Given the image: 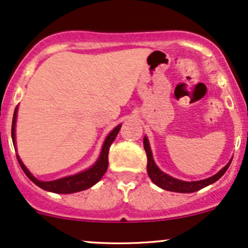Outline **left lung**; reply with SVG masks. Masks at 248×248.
I'll return each mask as SVG.
<instances>
[{
	"instance_id": "left-lung-1",
	"label": "left lung",
	"mask_w": 248,
	"mask_h": 248,
	"mask_svg": "<svg viewBox=\"0 0 248 248\" xmlns=\"http://www.w3.org/2000/svg\"><path fill=\"white\" fill-rule=\"evenodd\" d=\"M143 147L144 150L147 153V171L148 176H149L150 179L153 181V183H155L156 186H160L161 189L167 190V191H172V192H181V193H190L198 191V190L203 189L210 184L217 182L221 176L226 172V170L229 169L230 164H231L232 160L229 162V163L225 166L223 169H220L219 171L216 173V175L211 176V177L201 179V181H192V182H186V181H181V179L173 178L172 176H169L168 173L163 172L162 170L156 166L155 161L153 158V153L152 149H150L149 140H148L147 136L143 138Z\"/></svg>"
}]
</instances>
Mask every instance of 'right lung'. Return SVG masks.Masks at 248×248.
Returning a JSON list of instances; mask_svg holds the SVG:
<instances>
[{
	"label": "right lung",
	"instance_id": "obj_1",
	"mask_svg": "<svg viewBox=\"0 0 248 248\" xmlns=\"http://www.w3.org/2000/svg\"><path fill=\"white\" fill-rule=\"evenodd\" d=\"M17 110H18V106H16L15 112H14L13 126H11V139H13V143L15 148ZM121 126L122 124H118V126H116L112 132H109V134L106 136L104 144H102L101 153L95 163L91 168H88V169L84 170V171L81 172L76 173V175L66 176V177L55 179V181H39V179H37L35 176L28 170V168L24 166L23 162H22L18 155H17V160H18V163L19 166H21L22 170H23L25 175L29 177L30 181H32L37 186H39L43 190H46V191L55 193H65V195H66V193H75L82 191V190L90 189L91 186H93L94 184L98 183L102 176L105 175V172H106L108 168V152H109V147L110 144L113 143V141L115 140Z\"/></svg>",
	"mask_w": 248,
	"mask_h": 248
}]
</instances>
